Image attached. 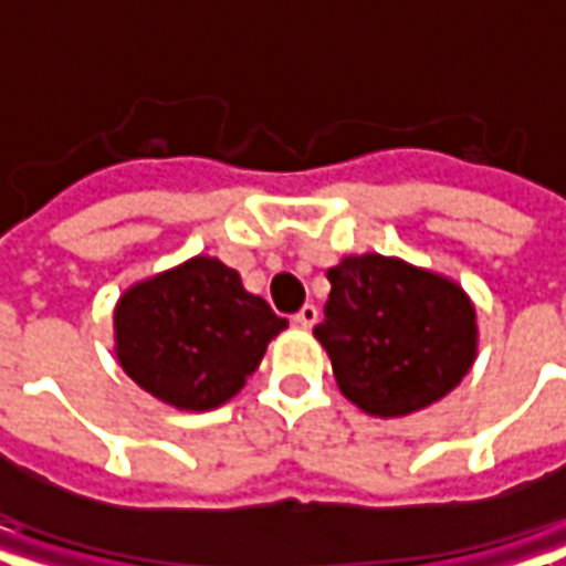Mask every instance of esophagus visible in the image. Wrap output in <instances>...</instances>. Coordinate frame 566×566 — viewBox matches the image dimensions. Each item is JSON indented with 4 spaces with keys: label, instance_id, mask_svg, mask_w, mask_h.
<instances>
[{
    "label": "esophagus",
    "instance_id": "34e87169",
    "mask_svg": "<svg viewBox=\"0 0 566 566\" xmlns=\"http://www.w3.org/2000/svg\"><path fill=\"white\" fill-rule=\"evenodd\" d=\"M317 319H319V311L314 308V305H302V308L293 314V323L302 328H311L314 323H317Z\"/></svg>",
    "mask_w": 566,
    "mask_h": 566
}]
</instances>
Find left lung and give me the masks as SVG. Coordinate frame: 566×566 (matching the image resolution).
I'll return each mask as SVG.
<instances>
[{"label": "left lung", "mask_w": 566, "mask_h": 566, "mask_svg": "<svg viewBox=\"0 0 566 566\" xmlns=\"http://www.w3.org/2000/svg\"><path fill=\"white\" fill-rule=\"evenodd\" d=\"M314 335L337 387L373 417H405L438 402L470 373L475 311L443 275L399 258H344Z\"/></svg>", "instance_id": "8db88e82"}]
</instances>
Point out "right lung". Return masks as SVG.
I'll use <instances>...</instances> for the list:
<instances>
[{
  "instance_id": "obj_1",
  "label": "right lung",
  "mask_w": 566,
  "mask_h": 566,
  "mask_svg": "<svg viewBox=\"0 0 566 566\" xmlns=\"http://www.w3.org/2000/svg\"><path fill=\"white\" fill-rule=\"evenodd\" d=\"M114 326L119 364L146 394L208 411L247 385L287 319L243 291L238 270L199 255L135 284Z\"/></svg>"
}]
</instances>
